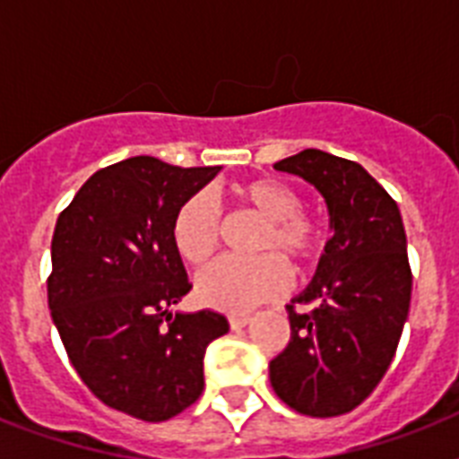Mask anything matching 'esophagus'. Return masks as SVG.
Segmentation results:
<instances>
[{
	"label": "esophagus",
	"mask_w": 459,
	"mask_h": 459,
	"mask_svg": "<svg viewBox=\"0 0 459 459\" xmlns=\"http://www.w3.org/2000/svg\"><path fill=\"white\" fill-rule=\"evenodd\" d=\"M250 321H252L250 314H230L229 316V324L233 331H238V328H245L247 324H250Z\"/></svg>",
	"instance_id": "34e87169"
}]
</instances>
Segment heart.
Wrapping results in <instances>:
<instances>
[{"mask_svg": "<svg viewBox=\"0 0 459 459\" xmlns=\"http://www.w3.org/2000/svg\"><path fill=\"white\" fill-rule=\"evenodd\" d=\"M245 207L266 219L257 252L262 257H221L197 276V298L223 312H247L262 302L279 300L290 288V269L279 255L298 266L309 264L319 252V229L302 214L300 195L272 178L247 180L236 187ZM171 238L187 264L212 259L221 240V207L212 193L197 190L173 214Z\"/></svg>", "mask_w": 459, "mask_h": 459, "instance_id": "heart-1", "label": "heart"}]
</instances>
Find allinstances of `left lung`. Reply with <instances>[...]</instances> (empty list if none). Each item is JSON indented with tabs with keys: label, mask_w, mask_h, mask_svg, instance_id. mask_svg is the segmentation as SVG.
I'll list each match as a JSON object with an SVG mask.
<instances>
[{
	"label": "left lung",
	"mask_w": 459,
	"mask_h": 459,
	"mask_svg": "<svg viewBox=\"0 0 459 459\" xmlns=\"http://www.w3.org/2000/svg\"><path fill=\"white\" fill-rule=\"evenodd\" d=\"M273 169L312 183L333 238L312 283L288 309L290 341L269 364L276 395L307 417H338L369 398L391 367L412 298L403 216L350 159L302 150ZM295 304H309L298 313Z\"/></svg>",
	"instance_id": "obj_1"
}]
</instances>
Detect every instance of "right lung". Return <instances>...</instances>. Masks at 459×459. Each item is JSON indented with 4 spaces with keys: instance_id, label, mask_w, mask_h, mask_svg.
I'll return each mask as SVG.
<instances>
[{
    "instance_id": "right-lung-1",
    "label": "right lung",
    "mask_w": 459,
    "mask_h": 459,
    "mask_svg": "<svg viewBox=\"0 0 459 459\" xmlns=\"http://www.w3.org/2000/svg\"><path fill=\"white\" fill-rule=\"evenodd\" d=\"M221 166L131 157L92 173L56 219L47 300L68 359L111 410L166 421L204 388V352L229 333L212 309L169 312L193 288L176 209Z\"/></svg>"
}]
</instances>
